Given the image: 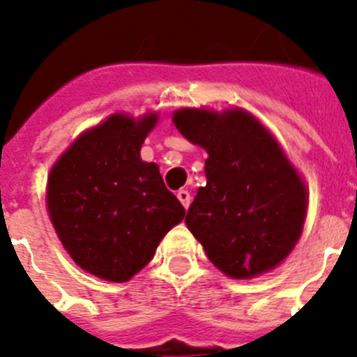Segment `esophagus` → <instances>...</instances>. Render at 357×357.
Segmentation results:
<instances>
[{"mask_svg":"<svg viewBox=\"0 0 357 357\" xmlns=\"http://www.w3.org/2000/svg\"><path fill=\"white\" fill-rule=\"evenodd\" d=\"M178 200L183 204L185 209H189L190 206V192L187 189H179L178 190Z\"/></svg>","mask_w":357,"mask_h":357,"instance_id":"34e87169","label":"esophagus"}]
</instances>
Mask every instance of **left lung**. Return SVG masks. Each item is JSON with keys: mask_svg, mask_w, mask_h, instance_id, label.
<instances>
[{"mask_svg": "<svg viewBox=\"0 0 357 357\" xmlns=\"http://www.w3.org/2000/svg\"><path fill=\"white\" fill-rule=\"evenodd\" d=\"M174 123L209 153L185 218L209 261L237 280L280 265L302 234L307 195L274 137L241 109H181Z\"/></svg>", "mask_w": 357, "mask_h": 357, "instance_id": "left-lung-1", "label": "left lung"}]
</instances>
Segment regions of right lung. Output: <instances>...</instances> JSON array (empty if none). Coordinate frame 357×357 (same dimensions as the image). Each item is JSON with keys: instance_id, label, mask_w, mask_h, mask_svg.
Masks as SVG:
<instances>
[{"instance_id": "add662e5", "label": "right lung", "mask_w": 357, "mask_h": 357, "mask_svg": "<svg viewBox=\"0 0 357 357\" xmlns=\"http://www.w3.org/2000/svg\"><path fill=\"white\" fill-rule=\"evenodd\" d=\"M155 114H113L70 146L47 178V211L72 259L107 282H128L185 217L155 162L140 159Z\"/></svg>"}]
</instances>
